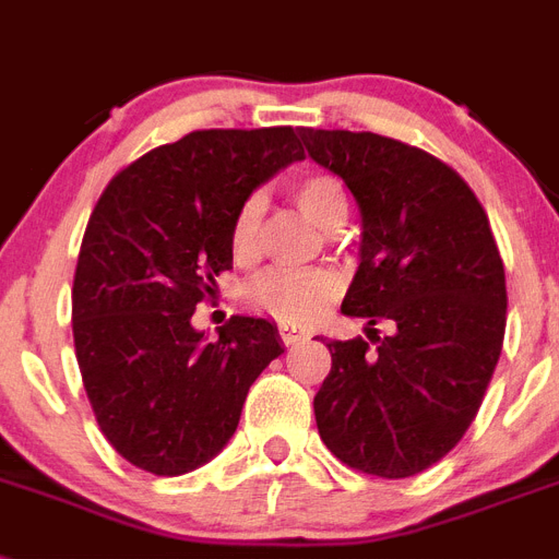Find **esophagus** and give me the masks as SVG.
I'll return each instance as SVG.
<instances>
[{"instance_id":"obj_1","label":"esophagus","mask_w":559,"mask_h":559,"mask_svg":"<svg viewBox=\"0 0 559 559\" xmlns=\"http://www.w3.org/2000/svg\"><path fill=\"white\" fill-rule=\"evenodd\" d=\"M278 335H281V341H284V344H287V346L298 344V341H301V337H304L301 332H298V330H289V326H281Z\"/></svg>"}]
</instances>
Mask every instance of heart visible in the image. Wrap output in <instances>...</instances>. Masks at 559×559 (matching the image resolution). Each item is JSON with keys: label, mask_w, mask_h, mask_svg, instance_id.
<instances>
[{"label": "heart", "mask_w": 559, "mask_h": 559, "mask_svg": "<svg viewBox=\"0 0 559 559\" xmlns=\"http://www.w3.org/2000/svg\"><path fill=\"white\" fill-rule=\"evenodd\" d=\"M293 199L304 210L309 222L330 229L335 218L346 215L344 185L330 173H312L293 181ZM264 215L261 195L241 201L233 227H229V247L236 258H250L258 243V227ZM344 287V278L335 270H264L243 287V304L272 321L307 326L323 316Z\"/></svg>", "instance_id": "heart-1"}]
</instances>
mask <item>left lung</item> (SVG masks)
<instances>
[{
    "instance_id": "1",
    "label": "left lung",
    "mask_w": 559,
    "mask_h": 559,
    "mask_svg": "<svg viewBox=\"0 0 559 559\" xmlns=\"http://www.w3.org/2000/svg\"><path fill=\"white\" fill-rule=\"evenodd\" d=\"M307 153L360 210V264L341 312L367 337L330 341L321 440L364 475L412 477L447 457L480 409L506 335V272L472 187L426 150L304 128ZM393 321L392 336L373 323Z\"/></svg>"
}]
</instances>
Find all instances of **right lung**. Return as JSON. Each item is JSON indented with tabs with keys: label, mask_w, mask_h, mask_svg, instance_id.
Returning <instances> with one entry per match:
<instances>
[{
	"label": "right lung",
	"mask_w": 559,
	"mask_h": 559,
	"mask_svg": "<svg viewBox=\"0 0 559 559\" xmlns=\"http://www.w3.org/2000/svg\"><path fill=\"white\" fill-rule=\"evenodd\" d=\"M301 158L293 128L195 130L135 158L93 207L73 278L79 372L110 447L150 475L213 461L284 352L264 318L233 316L213 344L190 318L233 270L241 201Z\"/></svg>",
	"instance_id": "right-lung-1"
}]
</instances>
